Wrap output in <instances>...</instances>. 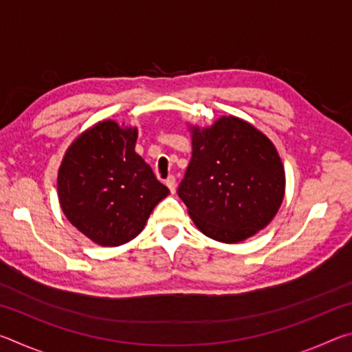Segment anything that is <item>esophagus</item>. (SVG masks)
Instances as JSON below:
<instances>
[{
    "mask_svg": "<svg viewBox=\"0 0 352 352\" xmlns=\"http://www.w3.org/2000/svg\"><path fill=\"white\" fill-rule=\"evenodd\" d=\"M166 186L169 188V190L172 194L175 192V188H177V183H175V177L174 175H170V177H168L166 178Z\"/></svg>",
    "mask_w": 352,
    "mask_h": 352,
    "instance_id": "esophagus-1",
    "label": "esophagus"
}]
</instances>
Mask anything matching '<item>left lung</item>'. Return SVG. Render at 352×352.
Listing matches in <instances>:
<instances>
[{
	"label": "left lung",
	"mask_w": 352,
	"mask_h": 352,
	"mask_svg": "<svg viewBox=\"0 0 352 352\" xmlns=\"http://www.w3.org/2000/svg\"><path fill=\"white\" fill-rule=\"evenodd\" d=\"M192 157L178 186L205 236L237 243L264 230L285 192V172L273 142L252 124L220 116L210 127L189 126Z\"/></svg>",
	"instance_id": "8db88e82"
}]
</instances>
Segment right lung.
Returning a JSON list of instances; mask_svg holds the SVG:
<instances>
[{"mask_svg":"<svg viewBox=\"0 0 352 352\" xmlns=\"http://www.w3.org/2000/svg\"><path fill=\"white\" fill-rule=\"evenodd\" d=\"M138 129L99 121L71 142L57 174L58 204L82 234L100 247L135 239L169 189L135 152Z\"/></svg>","mask_w":352,"mask_h":352,"instance_id":"1","label":"right lung"}]
</instances>
